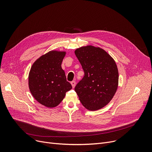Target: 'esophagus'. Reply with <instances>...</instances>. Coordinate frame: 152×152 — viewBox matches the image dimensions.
I'll return each instance as SVG.
<instances>
[{"mask_svg":"<svg viewBox=\"0 0 152 152\" xmlns=\"http://www.w3.org/2000/svg\"><path fill=\"white\" fill-rule=\"evenodd\" d=\"M71 84L72 87H73V88H74V87H75V86H76V82H75V81H73L71 82Z\"/></svg>","mask_w":152,"mask_h":152,"instance_id":"esophagus-1","label":"esophagus"}]
</instances>
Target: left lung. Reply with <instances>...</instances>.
<instances>
[{"label": "left lung", "instance_id": "1", "mask_svg": "<svg viewBox=\"0 0 152 152\" xmlns=\"http://www.w3.org/2000/svg\"><path fill=\"white\" fill-rule=\"evenodd\" d=\"M75 53L84 72L75 92L86 109H101L113 99L118 89L119 74L116 62L105 50L92 45L78 48Z\"/></svg>", "mask_w": 152, "mask_h": 152}]
</instances>
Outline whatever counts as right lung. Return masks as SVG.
<instances>
[{
  "instance_id": "obj_1",
  "label": "right lung",
  "mask_w": 152,
  "mask_h": 152,
  "mask_svg": "<svg viewBox=\"0 0 152 152\" xmlns=\"http://www.w3.org/2000/svg\"><path fill=\"white\" fill-rule=\"evenodd\" d=\"M66 52L52 50L41 56L32 65L28 76L29 91L34 98L48 108L58 106L72 89L66 81L61 63Z\"/></svg>"
}]
</instances>
